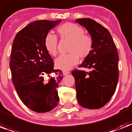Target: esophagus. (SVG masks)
<instances>
[{
	"label": "esophagus",
	"mask_w": 132,
	"mask_h": 132,
	"mask_svg": "<svg viewBox=\"0 0 132 132\" xmlns=\"http://www.w3.org/2000/svg\"><path fill=\"white\" fill-rule=\"evenodd\" d=\"M69 73H70V72L68 71V70H63V75H68Z\"/></svg>",
	"instance_id": "34e87169"
}]
</instances>
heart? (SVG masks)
Instances as JSON below:
<instances>
[{
    "label": "heart",
    "mask_w": 132,
    "mask_h": 132,
    "mask_svg": "<svg viewBox=\"0 0 132 132\" xmlns=\"http://www.w3.org/2000/svg\"><path fill=\"white\" fill-rule=\"evenodd\" d=\"M62 39L70 41L68 54L59 55L55 60V67L63 70H69L79 62V57L84 59L93 50V41L90 35H85L82 27L73 23H66L57 29ZM44 48L49 55L55 56L57 53V39L55 35L48 33L44 41Z\"/></svg>",
    "instance_id": "heart-1"
}]
</instances>
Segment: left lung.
Listing matches in <instances>:
<instances>
[{"mask_svg": "<svg viewBox=\"0 0 132 132\" xmlns=\"http://www.w3.org/2000/svg\"><path fill=\"white\" fill-rule=\"evenodd\" d=\"M76 23L88 30L93 41V50L79 67L90 71L75 70L77 102L82 107L96 109L104 106L115 93L118 81V54L111 35L101 24L90 19Z\"/></svg>", "mask_w": 132, "mask_h": 132, "instance_id": "8db88e82", "label": "left lung"}]
</instances>
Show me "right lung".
I'll use <instances>...</instances> for the list:
<instances>
[{"mask_svg":"<svg viewBox=\"0 0 132 132\" xmlns=\"http://www.w3.org/2000/svg\"><path fill=\"white\" fill-rule=\"evenodd\" d=\"M61 22H32L17 33L13 42L10 62L13 84L23 104L37 113L50 111L59 102L57 88L63 74L60 70H54L44 41L49 31ZM51 73L54 77L50 76ZM46 75L49 79H44Z\"/></svg>","mask_w":132,"mask_h":132,"instance_id":"1","label":"right lung"}]
</instances>
